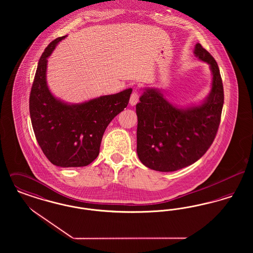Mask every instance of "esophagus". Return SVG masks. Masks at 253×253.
<instances>
[{
  "mask_svg": "<svg viewBox=\"0 0 253 253\" xmlns=\"http://www.w3.org/2000/svg\"><path fill=\"white\" fill-rule=\"evenodd\" d=\"M138 99H139V92L137 90H133L130 97V104L135 105L138 102Z\"/></svg>",
  "mask_w": 253,
  "mask_h": 253,
  "instance_id": "esophagus-1",
  "label": "esophagus"
}]
</instances>
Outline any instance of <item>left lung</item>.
<instances>
[{"mask_svg": "<svg viewBox=\"0 0 253 253\" xmlns=\"http://www.w3.org/2000/svg\"><path fill=\"white\" fill-rule=\"evenodd\" d=\"M193 53L212 74L211 92L200 105L178 108L155 88H146L136 104V152L148 168L174 171L190 166L215 138L224 104L221 75L216 61L200 43Z\"/></svg>", "mask_w": 253, "mask_h": 253, "instance_id": "obj_1", "label": "left lung"}]
</instances>
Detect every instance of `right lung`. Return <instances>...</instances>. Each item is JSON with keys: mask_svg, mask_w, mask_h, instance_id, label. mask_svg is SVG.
Masks as SVG:
<instances>
[{"mask_svg": "<svg viewBox=\"0 0 253 253\" xmlns=\"http://www.w3.org/2000/svg\"><path fill=\"white\" fill-rule=\"evenodd\" d=\"M50 42L39 60L29 97L32 127L44 156L59 167H84L99 154L103 133L127 107L132 89L68 104L52 95L46 84L47 58L61 40Z\"/></svg>", "mask_w": 253, "mask_h": 253, "instance_id": "right-lung-1", "label": "right lung"}]
</instances>
